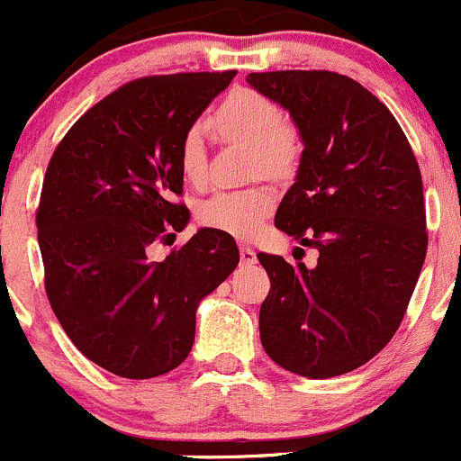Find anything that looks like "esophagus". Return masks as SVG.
<instances>
[{"instance_id": "1", "label": "esophagus", "mask_w": 461, "mask_h": 461, "mask_svg": "<svg viewBox=\"0 0 461 461\" xmlns=\"http://www.w3.org/2000/svg\"><path fill=\"white\" fill-rule=\"evenodd\" d=\"M239 254H240V263H243V265H254V263H257V252H254V249L249 248V245H240Z\"/></svg>"}]
</instances>
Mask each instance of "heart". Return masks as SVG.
<instances>
[{
  "mask_svg": "<svg viewBox=\"0 0 461 461\" xmlns=\"http://www.w3.org/2000/svg\"><path fill=\"white\" fill-rule=\"evenodd\" d=\"M209 127L222 142L249 144L252 176L285 180L296 174L303 156L301 133L285 120L272 97L254 88H234L209 118ZM178 165L185 178L201 185L207 178V151L201 127H189L178 144ZM278 196L269 185L216 192L198 204L196 216L204 227L249 239L263 230L265 221L276 209Z\"/></svg>",
  "mask_w": 461,
  "mask_h": 461,
  "instance_id": "b5f03b06",
  "label": "heart"
}]
</instances>
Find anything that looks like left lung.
Listing matches in <instances>:
<instances>
[{"label":"left lung","mask_w":461,"mask_h":461,"mask_svg":"<svg viewBox=\"0 0 461 461\" xmlns=\"http://www.w3.org/2000/svg\"><path fill=\"white\" fill-rule=\"evenodd\" d=\"M290 109L299 176L274 225L319 252L305 267L257 257L269 276L260 343L290 373L328 379L368 364L394 337L429 248L421 171L388 106L332 71L249 73Z\"/></svg>","instance_id":"left-lung-1"}]
</instances>
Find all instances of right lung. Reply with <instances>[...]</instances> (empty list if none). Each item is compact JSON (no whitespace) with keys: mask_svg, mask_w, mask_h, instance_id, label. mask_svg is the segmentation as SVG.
I'll list each match as a JSON object with an SVG mask.
<instances>
[{"mask_svg":"<svg viewBox=\"0 0 461 461\" xmlns=\"http://www.w3.org/2000/svg\"><path fill=\"white\" fill-rule=\"evenodd\" d=\"M236 71L127 82L93 104L50 156L35 225L49 303L77 350L124 379L187 359L196 308L239 265L234 239L201 230L162 260L189 221L178 144Z\"/></svg>","mask_w":461,"mask_h":461,"instance_id":"right-lung-1","label":"right lung"}]
</instances>
